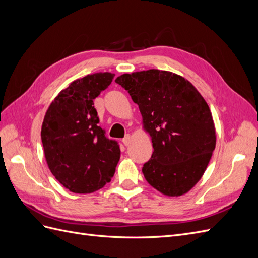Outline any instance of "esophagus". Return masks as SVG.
<instances>
[{"instance_id": "esophagus-1", "label": "esophagus", "mask_w": 258, "mask_h": 258, "mask_svg": "<svg viewBox=\"0 0 258 258\" xmlns=\"http://www.w3.org/2000/svg\"><path fill=\"white\" fill-rule=\"evenodd\" d=\"M122 143L126 145V146H128L130 143H131V136L130 135H127L126 137H124L123 139H122Z\"/></svg>"}]
</instances>
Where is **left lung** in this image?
Instances as JSON below:
<instances>
[{
	"label": "left lung",
	"mask_w": 258,
	"mask_h": 258,
	"mask_svg": "<svg viewBox=\"0 0 258 258\" xmlns=\"http://www.w3.org/2000/svg\"><path fill=\"white\" fill-rule=\"evenodd\" d=\"M139 105L154 152L142 172L148 184L167 196L191 189L215 148V128L206 100L184 77L147 70L115 80Z\"/></svg>",
	"instance_id": "1"
}]
</instances>
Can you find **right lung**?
Returning <instances> with one entry per match:
<instances>
[{
  "mask_svg": "<svg viewBox=\"0 0 258 258\" xmlns=\"http://www.w3.org/2000/svg\"><path fill=\"white\" fill-rule=\"evenodd\" d=\"M115 74L95 73L76 80L52 101L41 137L47 165L70 191L93 192L111 181L120 158L119 144L105 136L93 106Z\"/></svg>",
  "mask_w": 258,
  "mask_h": 258,
  "instance_id": "right-lung-1",
  "label": "right lung"
}]
</instances>
